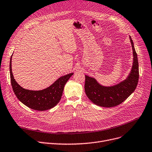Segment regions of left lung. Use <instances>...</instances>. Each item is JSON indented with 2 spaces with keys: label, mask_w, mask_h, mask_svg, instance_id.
Listing matches in <instances>:
<instances>
[{
  "label": "left lung",
  "mask_w": 152,
  "mask_h": 152,
  "mask_svg": "<svg viewBox=\"0 0 152 152\" xmlns=\"http://www.w3.org/2000/svg\"><path fill=\"white\" fill-rule=\"evenodd\" d=\"M133 53V64L131 73L124 81L115 86L104 87L95 79L86 75L85 92L88 99L99 106L112 107L121 104L132 94L139 80V64L133 39L129 37Z\"/></svg>",
  "instance_id": "8db88e82"
}]
</instances>
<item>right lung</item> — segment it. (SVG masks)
I'll list each match as a JSON object with an SVG mask.
<instances>
[{
    "instance_id": "1",
    "label": "right lung",
    "mask_w": 152,
    "mask_h": 152,
    "mask_svg": "<svg viewBox=\"0 0 152 152\" xmlns=\"http://www.w3.org/2000/svg\"><path fill=\"white\" fill-rule=\"evenodd\" d=\"M12 58H10V73L13 92L18 99L29 108L37 110H46L56 106L61 99L64 86L73 73L60 77L49 87L42 90L34 91L23 88L14 79L12 69Z\"/></svg>"
}]
</instances>
